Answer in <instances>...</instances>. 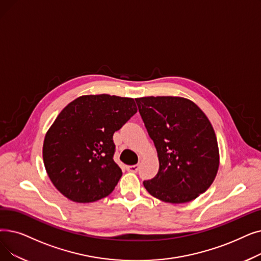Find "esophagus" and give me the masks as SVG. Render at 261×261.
<instances>
[{"mask_svg": "<svg viewBox=\"0 0 261 261\" xmlns=\"http://www.w3.org/2000/svg\"><path fill=\"white\" fill-rule=\"evenodd\" d=\"M127 169L131 173H137L140 169V165L139 164H134V165H129L127 166Z\"/></svg>", "mask_w": 261, "mask_h": 261, "instance_id": "esophagus-1", "label": "esophagus"}]
</instances>
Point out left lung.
<instances>
[{"label":"left lung","mask_w":261,"mask_h":261,"mask_svg":"<svg viewBox=\"0 0 261 261\" xmlns=\"http://www.w3.org/2000/svg\"><path fill=\"white\" fill-rule=\"evenodd\" d=\"M135 101L160 164L155 177L143 182L145 189L166 202L195 199L212 185L219 169L218 141L209 119L186 98L143 97Z\"/></svg>","instance_id":"8db88e82"}]
</instances>
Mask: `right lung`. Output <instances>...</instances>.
Instances as JSON below:
<instances>
[{
    "instance_id": "1",
    "label": "right lung",
    "mask_w": 261,
    "mask_h": 261,
    "mask_svg": "<svg viewBox=\"0 0 261 261\" xmlns=\"http://www.w3.org/2000/svg\"><path fill=\"white\" fill-rule=\"evenodd\" d=\"M138 112L132 98L87 95L68 105L43 141L42 156L49 178L75 202L110 195L122 175L115 163L113 134Z\"/></svg>"
}]
</instances>
